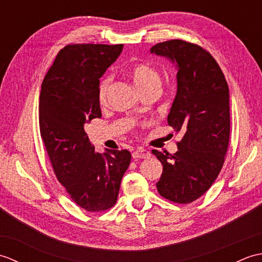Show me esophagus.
<instances>
[{"mask_svg": "<svg viewBox=\"0 0 262 262\" xmlns=\"http://www.w3.org/2000/svg\"><path fill=\"white\" fill-rule=\"evenodd\" d=\"M133 158L134 159H148L149 157H151V154H149V152L147 151V149L145 148H137L136 151L133 152Z\"/></svg>", "mask_w": 262, "mask_h": 262, "instance_id": "34e87169", "label": "esophagus"}]
</instances>
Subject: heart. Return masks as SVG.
Wrapping results in <instances>:
<instances>
[{"label": "heart", "mask_w": 262, "mask_h": 262, "mask_svg": "<svg viewBox=\"0 0 262 262\" xmlns=\"http://www.w3.org/2000/svg\"><path fill=\"white\" fill-rule=\"evenodd\" d=\"M127 73L129 75L132 81L134 82L137 90L141 93L160 90L161 77L159 72L153 66L144 62L133 63L127 69ZM111 79L110 76H105L100 81L98 88V99L100 103H104L107 100V94L109 91Z\"/></svg>", "instance_id": "obj_1"}]
</instances>
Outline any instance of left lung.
Returning a JSON list of instances; mask_svg holds the SVG:
<instances>
[{
	"instance_id": "obj_1",
	"label": "left lung",
	"mask_w": 262,
	"mask_h": 262,
	"mask_svg": "<svg viewBox=\"0 0 262 262\" xmlns=\"http://www.w3.org/2000/svg\"><path fill=\"white\" fill-rule=\"evenodd\" d=\"M152 54L177 63L178 89L168 124L183 136L174 154L152 153L163 172L161 196L189 204L208 190L223 166L230 140V92L221 68L196 43L173 39L157 43Z\"/></svg>"
}]
</instances>
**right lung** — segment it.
<instances>
[{
  "label": "right lung",
  "mask_w": 262,
  "mask_h": 262,
  "mask_svg": "<svg viewBox=\"0 0 262 262\" xmlns=\"http://www.w3.org/2000/svg\"><path fill=\"white\" fill-rule=\"evenodd\" d=\"M119 45L74 43L60 49L41 84L39 127L57 180L88 211H103L118 198L130 163L127 149L94 151L84 126L101 117L99 79L118 58Z\"/></svg>",
  "instance_id": "right-lung-1"
}]
</instances>
